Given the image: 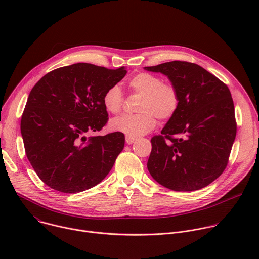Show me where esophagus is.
Returning a JSON list of instances; mask_svg holds the SVG:
<instances>
[{
    "label": "esophagus",
    "mask_w": 259,
    "mask_h": 259,
    "mask_svg": "<svg viewBox=\"0 0 259 259\" xmlns=\"http://www.w3.org/2000/svg\"><path fill=\"white\" fill-rule=\"evenodd\" d=\"M135 140H136V138H135V137H132V136L126 135V142H127L128 144H131V143H133Z\"/></svg>",
    "instance_id": "esophagus-1"
}]
</instances>
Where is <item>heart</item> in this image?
I'll list each match as a JSON object with an SVG mask.
<instances>
[{
  "instance_id": "1",
  "label": "heart",
  "mask_w": 259,
  "mask_h": 259,
  "mask_svg": "<svg viewBox=\"0 0 259 259\" xmlns=\"http://www.w3.org/2000/svg\"><path fill=\"white\" fill-rule=\"evenodd\" d=\"M130 91L141 94L137 109L139 113L123 115L110 122V128L126 135L137 137L153 130L160 121L171 119L180 103L179 90L171 82H163L160 76L150 72H139L128 82ZM108 113L117 115L124 105V94L118 85L108 87L102 97Z\"/></svg>"
}]
</instances>
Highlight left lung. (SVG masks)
I'll list each match as a JSON object with an SVG mask.
<instances>
[{
	"instance_id": "left-lung-1",
	"label": "left lung",
	"mask_w": 259,
	"mask_h": 259,
	"mask_svg": "<svg viewBox=\"0 0 259 259\" xmlns=\"http://www.w3.org/2000/svg\"><path fill=\"white\" fill-rule=\"evenodd\" d=\"M145 69L168 76L180 94L176 114L151 139L147 169L172 191L192 192L209 186L227 168L237 134L229 87L193 62L175 60Z\"/></svg>"
}]
</instances>
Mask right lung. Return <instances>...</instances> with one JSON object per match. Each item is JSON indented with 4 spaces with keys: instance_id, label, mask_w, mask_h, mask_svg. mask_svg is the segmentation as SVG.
<instances>
[{
    "instance_id": "right-lung-1",
    "label": "right lung",
    "mask_w": 259,
    "mask_h": 259,
    "mask_svg": "<svg viewBox=\"0 0 259 259\" xmlns=\"http://www.w3.org/2000/svg\"><path fill=\"white\" fill-rule=\"evenodd\" d=\"M126 73L124 67L75 63L46 73L32 87L20 130L26 157L49 188L80 193L96 186L112 170L124 149V134H86L106 125L103 94Z\"/></svg>"
}]
</instances>
